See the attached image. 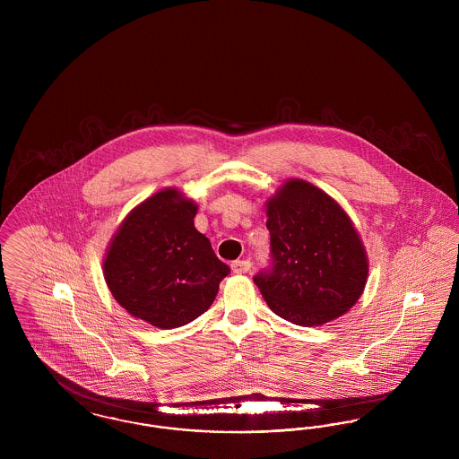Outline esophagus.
Segmentation results:
<instances>
[{
    "label": "esophagus",
    "instance_id": "obj_1",
    "mask_svg": "<svg viewBox=\"0 0 459 459\" xmlns=\"http://www.w3.org/2000/svg\"><path fill=\"white\" fill-rule=\"evenodd\" d=\"M251 270V262L249 260H238L232 263V272L234 273H247Z\"/></svg>",
    "mask_w": 459,
    "mask_h": 459
}]
</instances>
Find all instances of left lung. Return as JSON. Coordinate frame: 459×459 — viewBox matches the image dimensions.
<instances>
[{
	"mask_svg": "<svg viewBox=\"0 0 459 459\" xmlns=\"http://www.w3.org/2000/svg\"><path fill=\"white\" fill-rule=\"evenodd\" d=\"M266 217L273 266L255 284L268 307L301 327L350 311L368 281V256L344 208L311 182L289 178L266 201Z\"/></svg>",
	"mask_w": 459,
	"mask_h": 459,
	"instance_id": "left-lung-1",
	"label": "left lung"
}]
</instances>
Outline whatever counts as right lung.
Masks as SVG:
<instances>
[{"label":"right lung","mask_w":459,"mask_h":459,"mask_svg":"<svg viewBox=\"0 0 459 459\" xmlns=\"http://www.w3.org/2000/svg\"><path fill=\"white\" fill-rule=\"evenodd\" d=\"M197 204L177 187L139 203L118 225L103 260L111 296L134 318L182 327L217 298L230 268L197 232Z\"/></svg>","instance_id":"right-lung-1"}]
</instances>
